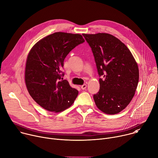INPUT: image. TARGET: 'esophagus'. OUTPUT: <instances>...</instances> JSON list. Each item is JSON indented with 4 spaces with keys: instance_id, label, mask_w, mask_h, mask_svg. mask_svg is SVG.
Instances as JSON below:
<instances>
[{
    "instance_id": "obj_1",
    "label": "esophagus",
    "mask_w": 158,
    "mask_h": 158,
    "mask_svg": "<svg viewBox=\"0 0 158 158\" xmlns=\"http://www.w3.org/2000/svg\"><path fill=\"white\" fill-rule=\"evenodd\" d=\"M86 87H87V85H86V84H83V85H81V88L82 90L85 89Z\"/></svg>"
}]
</instances>
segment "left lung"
<instances>
[{
	"instance_id": "1",
	"label": "left lung",
	"mask_w": 158,
	"mask_h": 158,
	"mask_svg": "<svg viewBox=\"0 0 158 158\" xmlns=\"http://www.w3.org/2000/svg\"><path fill=\"white\" fill-rule=\"evenodd\" d=\"M96 64L100 89L93 98L97 107L108 114L125 109L139 82V69L131 51L119 39L106 33L83 34Z\"/></svg>"
}]
</instances>
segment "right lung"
I'll use <instances>...</instances> for the list:
<instances>
[{"label": "right lung", "instance_id": "right-lung-1", "mask_svg": "<svg viewBox=\"0 0 158 158\" xmlns=\"http://www.w3.org/2000/svg\"><path fill=\"white\" fill-rule=\"evenodd\" d=\"M84 39L78 34L55 32L37 42L30 51L26 64L25 82L32 99L51 112L69 107L78 95L60 71L64 60Z\"/></svg>", "mask_w": 158, "mask_h": 158}]
</instances>
